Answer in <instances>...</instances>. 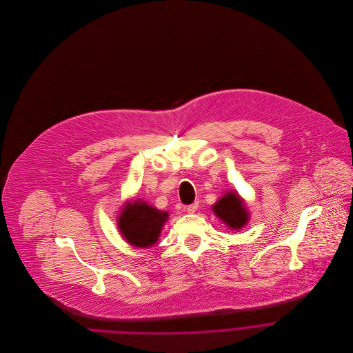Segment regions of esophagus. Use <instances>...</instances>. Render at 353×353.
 <instances>
[{
	"label": "esophagus",
	"instance_id": "1",
	"mask_svg": "<svg viewBox=\"0 0 353 353\" xmlns=\"http://www.w3.org/2000/svg\"><path fill=\"white\" fill-rule=\"evenodd\" d=\"M197 207H199V203H197V201H194L193 204H189V205L186 207V211H188V213H189V214H193V213H194V211L197 210Z\"/></svg>",
	"mask_w": 353,
	"mask_h": 353
}]
</instances>
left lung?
<instances>
[{
	"label": "left lung",
	"mask_w": 353,
	"mask_h": 353,
	"mask_svg": "<svg viewBox=\"0 0 353 353\" xmlns=\"http://www.w3.org/2000/svg\"><path fill=\"white\" fill-rule=\"evenodd\" d=\"M216 216L231 230H241L249 221L248 207L235 192H227L214 205Z\"/></svg>",
	"instance_id": "left-lung-1"
}]
</instances>
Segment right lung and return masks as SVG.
Instances as JSON below:
<instances>
[{"mask_svg": "<svg viewBox=\"0 0 353 353\" xmlns=\"http://www.w3.org/2000/svg\"><path fill=\"white\" fill-rule=\"evenodd\" d=\"M168 220L167 211H160L143 200L128 201L118 217V228L128 243L136 248L153 246L164 223Z\"/></svg>", "mask_w": 353, "mask_h": 353, "instance_id": "add662e5", "label": "right lung"}]
</instances>
